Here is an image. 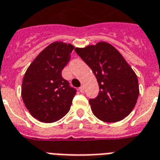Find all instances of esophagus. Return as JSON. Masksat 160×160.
I'll list each match as a JSON object with an SVG mask.
<instances>
[{
  "mask_svg": "<svg viewBox=\"0 0 160 160\" xmlns=\"http://www.w3.org/2000/svg\"><path fill=\"white\" fill-rule=\"evenodd\" d=\"M79 91H80L82 93H83L84 92V87L83 86L80 87V88H79Z\"/></svg>",
  "mask_w": 160,
  "mask_h": 160,
  "instance_id": "esophagus-1",
  "label": "esophagus"
}]
</instances>
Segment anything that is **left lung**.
Instances as JSON below:
<instances>
[{"mask_svg":"<svg viewBox=\"0 0 160 160\" xmlns=\"http://www.w3.org/2000/svg\"><path fill=\"white\" fill-rule=\"evenodd\" d=\"M75 52L90 68L98 80L99 93L89 99L92 113L105 122H116L128 116L139 96L136 74L118 50L106 42Z\"/></svg>","mask_w":160,"mask_h":160,"instance_id":"obj_1","label":"left lung"}]
</instances>
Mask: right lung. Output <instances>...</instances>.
Wrapping results in <instances>:
<instances>
[{"mask_svg": "<svg viewBox=\"0 0 160 160\" xmlns=\"http://www.w3.org/2000/svg\"><path fill=\"white\" fill-rule=\"evenodd\" d=\"M72 44L53 42L31 62L22 82L21 96L29 113L39 121L51 123L70 110L77 90L62 77L70 60Z\"/></svg>", "mask_w": 160, "mask_h": 160, "instance_id": "add662e5", "label": "right lung"}]
</instances>
